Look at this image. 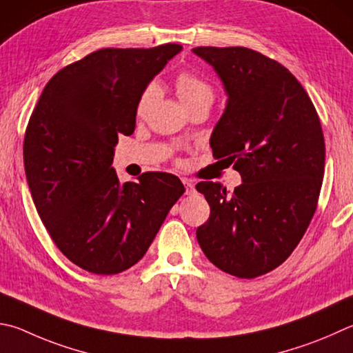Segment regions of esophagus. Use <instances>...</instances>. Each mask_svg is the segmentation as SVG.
I'll return each instance as SVG.
<instances>
[{"instance_id": "esophagus-1", "label": "esophagus", "mask_w": 353, "mask_h": 353, "mask_svg": "<svg viewBox=\"0 0 353 353\" xmlns=\"http://www.w3.org/2000/svg\"><path fill=\"white\" fill-rule=\"evenodd\" d=\"M182 182L185 185V194H194V183L193 181H190V179H182Z\"/></svg>"}]
</instances>
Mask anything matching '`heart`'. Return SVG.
Instances as JSON below:
<instances>
[{
    "label": "heart",
    "mask_w": 353,
    "mask_h": 353,
    "mask_svg": "<svg viewBox=\"0 0 353 353\" xmlns=\"http://www.w3.org/2000/svg\"><path fill=\"white\" fill-rule=\"evenodd\" d=\"M176 91L179 99H181L185 110L193 105L208 101L211 103L214 99V89L210 83L193 70H183L177 75L176 79ZM159 95V86L156 83H150L142 94H140L137 101V115H145L148 112L151 105L154 103Z\"/></svg>",
    "instance_id": "heart-1"
}]
</instances>
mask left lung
Here are the masks:
<instances>
[{"instance_id":"1","label":"left lung","mask_w":353,"mask_h":353,"mask_svg":"<svg viewBox=\"0 0 353 353\" xmlns=\"http://www.w3.org/2000/svg\"><path fill=\"white\" fill-rule=\"evenodd\" d=\"M228 95L210 139L242 183L232 194L217 182L196 190L210 205L196 236L210 262L253 279L292 254L315 214L325 146L321 121L301 83L281 63L247 48H194Z\"/></svg>"}]
</instances>
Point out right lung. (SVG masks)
Segmentation results:
<instances>
[{"mask_svg": "<svg viewBox=\"0 0 353 353\" xmlns=\"http://www.w3.org/2000/svg\"><path fill=\"white\" fill-rule=\"evenodd\" d=\"M181 50H95L59 70L30 115L23 156L32 199L55 245L83 270L117 274L137 264L183 194L168 172L120 183L111 166L119 134L136 128L140 94Z\"/></svg>", "mask_w": 353, "mask_h": 353, "instance_id": "add662e5", "label": "right lung"}]
</instances>
